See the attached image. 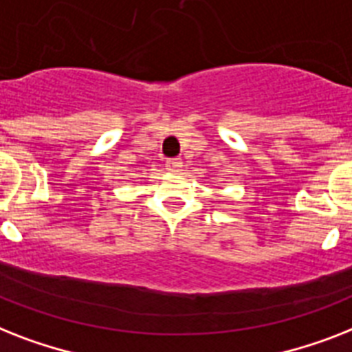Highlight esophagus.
Listing matches in <instances>:
<instances>
[{
	"instance_id": "esophagus-1",
	"label": "esophagus",
	"mask_w": 352,
	"mask_h": 352,
	"mask_svg": "<svg viewBox=\"0 0 352 352\" xmlns=\"http://www.w3.org/2000/svg\"><path fill=\"white\" fill-rule=\"evenodd\" d=\"M182 166L181 159H168L166 161V170L168 171H179V168Z\"/></svg>"
}]
</instances>
